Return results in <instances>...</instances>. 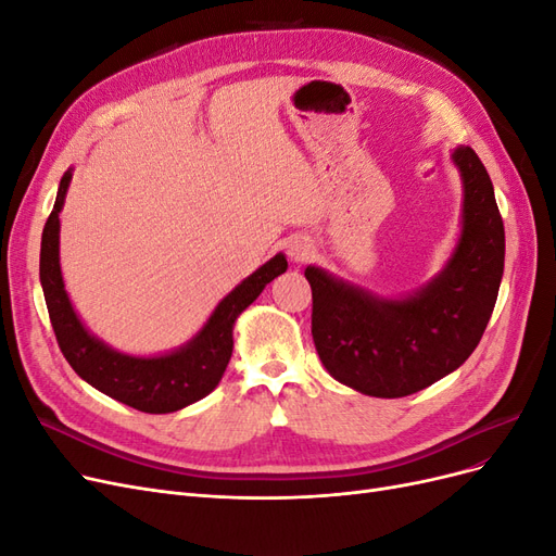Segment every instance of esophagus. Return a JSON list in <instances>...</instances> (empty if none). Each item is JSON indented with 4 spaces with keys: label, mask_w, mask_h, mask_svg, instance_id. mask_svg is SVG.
<instances>
[{
    "label": "esophagus",
    "mask_w": 556,
    "mask_h": 556,
    "mask_svg": "<svg viewBox=\"0 0 556 556\" xmlns=\"http://www.w3.org/2000/svg\"><path fill=\"white\" fill-rule=\"evenodd\" d=\"M288 255H290V260L292 262H306L308 257H311V252H313V243L308 241V239H304V237H294V239H290L288 241Z\"/></svg>",
    "instance_id": "1"
}]
</instances>
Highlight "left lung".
Instances as JSON below:
<instances>
[{"mask_svg": "<svg viewBox=\"0 0 556 556\" xmlns=\"http://www.w3.org/2000/svg\"><path fill=\"white\" fill-rule=\"evenodd\" d=\"M464 182L462 237L443 271L403 299H380L306 268L313 341L327 371L368 396L415 394L459 368L490 323L506 260L494 185L473 148L452 153Z\"/></svg>", "mask_w": 556, "mask_h": 556, "instance_id": "obj_1", "label": "left lung"}]
</instances>
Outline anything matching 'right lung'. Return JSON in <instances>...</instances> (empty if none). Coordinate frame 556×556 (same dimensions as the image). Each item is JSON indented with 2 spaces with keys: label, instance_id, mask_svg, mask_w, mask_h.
<instances>
[{
  "label": "right lung",
  "instance_id": "1",
  "mask_svg": "<svg viewBox=\"0 0 556 556\" xmlns=\"http://www.w3.org/2000/svg\"><path fill=\"white\" fill-rule=\"evenodd\" d=\"M72 182V169L60 180L55 206L43 237L39 276L58 345L74 371L94 390L141 413H174L211 394L220 382L233 350V323L276 276L288 271V260L276 255L237 285L208 317L194 339L169 355L129 357L109 348L83 327L60 271V211Z\"/></svg>",
  "mask_w": 556,
  "mask_h": 556
}]
</instances>
